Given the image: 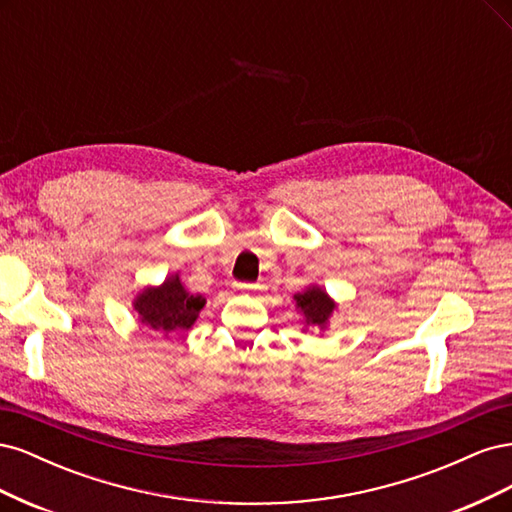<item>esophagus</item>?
<instances>
[{"label": "esophagus", "instance_id": "obj_1", "mask_svg": "<svg viewBox=\"0 0 512 512\" xmlns=\"http://www.w3.org/2000/svg\"><path fill=\"white\" fill-rule=\"evenodd\" d=\"M235 288H237L239 292H254V290H258L260 286H258V284H247V282H237Z\"/></svg>", "mask_w": 512, "mask_h": 512}]
</instances>
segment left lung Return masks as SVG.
Masks as SVG:
<instances>
[{
    "label": "left lung",
    "instance_id": "1",
    "mask_svg": "<svg viewBox=\"0 0 512 512\" xmlns=\"http://www.w3.org/2000/svg\"><path fill=\"white\" fill-rule=\"evenodd\" d=\"M294 299H297V307L305 316V324H314L318 329L327 327V320L335 309V303L329 299L327 292L314 286L301 294H294Z\"/></svg>",
    "mask_w": 512,
    "mask_h": 512
}]
</instances>
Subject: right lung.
I'll use <instances>...</instances> for the list:
<instances>
[{
    "mask_svg": "<svg viewBox=\"0 0 512 512\" xmlns=\"http://www.w3.org/2000/svg\"><path fill=\"white\" fill-rule=\"evenodd\" d=\"M205 299L183 288L179 275H170L158 288H145L134 301L141 322L164 335L188 331L196 322Z\"/></svg>",
    "mask_w": 512,
    "mask_h": 512,
    "instance_id": "obj_1",
    "label": "right lung"
}]
</instances>
